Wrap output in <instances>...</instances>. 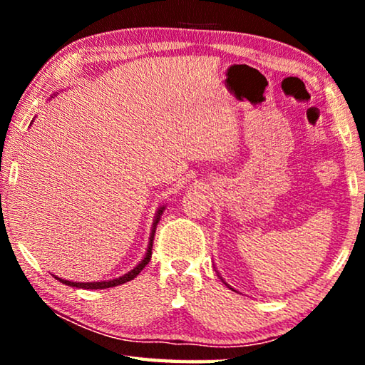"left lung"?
I'll return each instance as SVG.
<instances>
[{
	"mask_svg": "<svg viewBox=\"0 0 365 365\" xmlns=\"http://www.w3.org/2000/svg\"><path fill=\"white\" fill-rule=\"evenodd\" d=\"M220 279H222V277H220ZM222 280H224V279H222ZM225 285H227V283H225ZM227 287H230V285H227ZM230 288H232V287H230ZM232 289H233V288H232Z\"/></svg>",
	"mask_w": 365,
	"mask_h": 365,
	"instance_id": "8db88e82",
	"label": "left lung"
}]
</instances>
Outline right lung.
Returning <instances> with one entry per match:
<instances>
[{
    "label": "right lung",
    "mask_w": 365,
    "mask_h": 365,
    "mask_svg": "<svg viewBox=\"0 0 365 365\" xmlns=\"http://www.w3.org/2000/svg\"><path fill=\"white\" fill-rule=\"evenodd\" d=\"M56 96L54 93L51 98ZM34 122V120H32ZM165 211V206H159L156 215H154V220H153V225H151V233H150V242H148V248L146 252L141 261L135 265L132 270H128L127 274H123L119 279H110V280H101V282H71V280H66V279H59V277H54V279L59 280L61 283H64L67 287H73V288H85V289H104V288H110V287H117V285H122V283H127L133 280L135 277H137L141 270L146 267V264L151 261V248H153V240H154V233H156V227L160 220V215Z\"/></svg>",
    "instance_id": "1"
}]
</instances>
